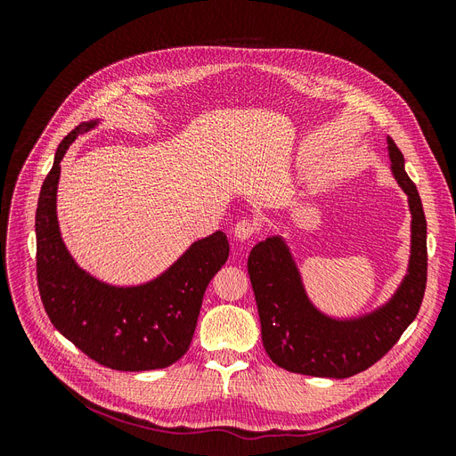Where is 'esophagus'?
<instances>
[{
    "instance_id": "34e87169",
    "label": "esophagus",
    "mask_w": 456,
    "mask_h": 456,
    "mask_svg": "<svg viewBox=\"0 0 456 456\" xmlns=\"http://www.w3.org/2000/svg\"><path fill=\"white\" fill-rule=\"evenodd\" d=\"M233 236H236L238 240H251L255 233H256V224L255 223H251V220H247V218H243V220H240V223H236L233 224Z\"/></svg>"
}]
</instances>
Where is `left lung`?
<instances>
[{"label": "left lung", "mask_w": 456, "mask_h": 456, "mask_svg": "<svg viewBox=\"0 0 456 456\" xmlns=\"http://www.w3.org/2000/svg\"><path fill=\"white\" fill-rule=\"evenodd\" d=\"M386 142L392 175L409 198L411 256L405 278L386 305L338 320L312 305L281 236L256 243L247 270L258 306L262 344L278 367L308 377H354L388 354L420 310L428 270L426 216L419 190L405 173L403 154L390 136Z\"/></svg>", "instance_id": "1"}]
</instances>
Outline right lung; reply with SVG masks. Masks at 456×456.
<instances>
[{
    "instance_id": "1",
    "label": "right lung",
    "mask_w": 456,
    "mask_h": 456,
    "mask_svg": "<svg viewBox=\"0 0 456 456\" xmlns=\"http://www.w3.org/2000/svg\"><path fill=\"white\" fill-rule=\"evenodd\" d=\"M99 126L84 121L64 136L39 191L36 211L37 289L51 323L91 360L116 370H151L181 360L194 337L205 289L228 260L224 232L191 243L156 280L118 287L77 266L57 218L61 161L79 134Z\"/></svg>"
}]
</instances>
